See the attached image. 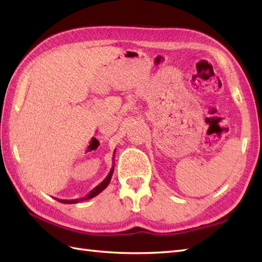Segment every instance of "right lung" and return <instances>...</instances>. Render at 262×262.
Listing matches in <instances>:
<instances>
[{
  "label": "right lung",
  "mask_w": 262,
  "mask_h": 262,
  "mask_svg": "<svg viewBox=\"0 0 262 262\" xmlns=\"http://www.w3.org/2000/svg\"><path fill=\"white\" fill-rule=\"evenodd\" d=\"M115 153H116V149H115L114 155H113V166H111V169H110V171H109L108 176L105 177V179H104L101 183H99V185H98L96 188H93L92 190L86 194V196H84L83 198L71 199V200H68V199H57V198H56L57 202L63 203V204H76V203H79V202H83V200H88V199H91V198H93V197H96L97 194H99L102 190H104V189L107 188V186L109 185V182H110V180H111V177H113L114 170H115Z\"/></svg>",
  "instance_id": "add662e5"
}]
</instances>
